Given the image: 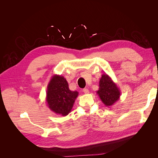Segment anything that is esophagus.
Masks as SVG:
<instances>
[{
  "label": "esophagus",
  "instance_id": "34e87169",
  "mask_svg": "<svg viewBox=\"0 0 158 158\" xmlns=\"http://www.w3.org/2000/svg\"><path fill=\"white\" fill-rule=\"evenodd\" d=\"M83 92H84V94H88L89 93V91L88 89H87V88L84 89H83Z\"/></svg>",
  "mask_w": 158,
  "mask_h": 158
}]
</instances>
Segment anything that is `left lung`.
Instances as JSON below:
<instances>
[{"instance_id":"left-lung-1","label":"left lung","mask_w":158,"mask_h":158,"mask_svg":"<svg viewBox=\"0 0 158 158\" xmlns=\"http://www.w3.org/2000/svg\"><path fill=\"white\" fill-rule=\"evenodd\" d=\"M99 89L97 94L106 107H111L120 98L121 92L111 77L107 74H103L99 80Z\"/></svg>"}]
</instances>
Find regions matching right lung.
Listing matches in <instances>:
<instances>
[{"instance_id":"right-lung-1","label":"right lung","mask_w":158,"mask_h":158,"mask_svg":"<svg viewBox=\"0 0 158 158\" xmlns=\"http://www.w3.org/2000/svg\"><path fill=\"white\" fill-rule=\"evenodd\" d=\"M78 95L77 91L69 89V84L64 76L55 74L47 85V105L52 112L66 116L73 109Z\"/></svg>"}]
</instances>
